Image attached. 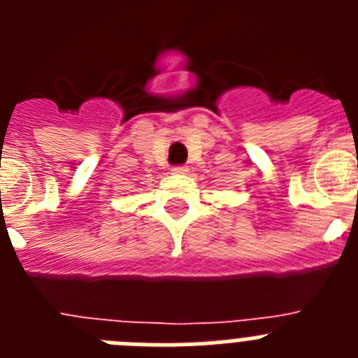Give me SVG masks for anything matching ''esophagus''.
Returning a JSON list of instances; mask_svg holds the SVG:
<instances>
[{
	"instance_id": "obj_1",
	"label": "esophagus",
	"mask_w": 358,
	"mask_h": 358,
	"mask_svg": "<svg viewBox=\"0 0 358 358\" xmlns=\"http://www.w3.org/2000/svg\"><path fill=\"white\" fill-rule=\"evenodd\" d=\"M172 173H177V176H182V173H188V166H186V164H179V166H173Z\"/></svg>"
}]
</instances>
